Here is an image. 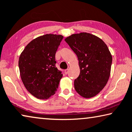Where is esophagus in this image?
I'll use <instances>...</instances> for the list:
<instances>
[{
    "label": "esophagus",
    "mask_w": 132,
    "mask_h": 132,
    "mask_svg": "<svg viewBox=\"0 0 132 132\" xmlns=\"http://www.w3.org/2000/svg\"><path fill=\"white\" fill-rule=\"evenodd\" d=\"M68 71H69L68 69H66V70H64V72H65V74H67L68 73Z\"/></svg>",
    "instance_id": "obj_1"
}]
</instances>
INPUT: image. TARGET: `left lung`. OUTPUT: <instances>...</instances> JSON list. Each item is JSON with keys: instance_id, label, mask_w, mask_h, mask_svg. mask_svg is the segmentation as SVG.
I'll list each match as a JSON object with an SVG mask.
<instances>
[{"instance_id": "1", "label": "left lung", "mask_w": 132, "mask_h": 132, "mask_svg": "<svg viewBox=\"0 0 132 132\" xmlns=\"http://www.w3.org/2000/svg\"><path fill=\"white\" fill-rule=\"evenodd\" d=\"M78 57L80 73L74 88L80 96L91 98L100 93L108 81L112 56L106 44L92 34H73L65 39Z\"/></svg>"}]
</instances>
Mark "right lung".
Masks as SVG:
<instances>
[{
    "mask_svg": "<svg viewBox=\"0 0 132 132\" xmlns=\"http://www.w3.org/2000/svg\"><path fill=\"white\" fill-rule=\"evenodd\" d=\"M63 36L46 34L32 40L19 56L24 86L34 96L46 99L57 91L62 71L56 67L55 54Z\"/></svg>",
    "mask_w": 132,
    "mask_h": 132,
    "instance_id": "right-lung-1",
    "label": "right lung"
}]
</instances>
